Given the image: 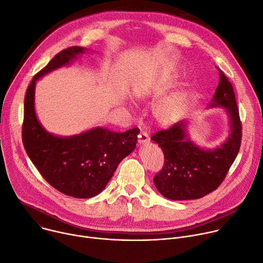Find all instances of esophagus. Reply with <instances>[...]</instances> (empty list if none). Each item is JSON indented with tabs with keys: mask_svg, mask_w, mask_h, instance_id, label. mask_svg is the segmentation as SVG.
Returning a JSON list of instances; mask_svg holds the SVG:
<instances>
[{
	"mask_svg": "<svg viewBox=\"0 0 263 263\" xmlns=\"http://www.w3.org/2000/svg\"><path fill=\"white\" fill-rule=\"evenodd\" d=\"M137 137H138V144L139 145H146V144H148V142L150 141V137H149L148 133L145 132V131L139 132Z\"/></svg>",
	"mask_w": 263,
	"mask_h": 263,
	"instance_id": "34e87169",
	"label": "esophagus"
}]
</instances>
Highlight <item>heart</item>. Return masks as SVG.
Listing matches in <instances>:
<instances>
[{
    "label": "heart",
    "instance_id": "b5f03b06",
    "mask_svg": "<svg viewBox=\"0 0 263 263\" xmlns=\"http://www.w3.org/2000/svg\"><path fill=\"white\" fill-rule=\"evenodd\" d=\"M150 86L142 84L134 89V97L137 100H144L149 94ZM187 103L184 90L177 89L158 100L152 107L155 121L161 126H169L176 123L182 116Z\"/></svg>",
    "mask_w": 263,
    "mask_h": 263
}]
</instances>
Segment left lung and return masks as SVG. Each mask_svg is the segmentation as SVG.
Returning a JSON list of instances; mask_svg holds the SVG:
<instances>
[{"instance_id":"obj_1","label":"left lung","mask_w":263,"mask_h":263,"mask_svg":"<svg viewBox=\"0 0 263 263\" xmlns=\"http://www.w3.org/2000/svg\"><path fill=\"white\" fill-rule=\"evenodd\" d=\"M222 108L229 117V135L212 149L197 145L190 137L186 121L155 133L151 139L164 155L162 170L154 184L168 199H198L213 192L224 179L241 142V123L235 93L223 72L206 109Z\"/></svg>"}]
</instances>
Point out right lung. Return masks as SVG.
<instances>
[{"mask_svg": "<svg viewBox=\"0 0 263 263\" xmlns=\"http://www.w3.org/2000/svg\"><path fill=\"white\" fill-rule=\"evenodd\" d=\"M88 51L70 47L57 54L31 81L24 101L23 144L41 175L63 194L76 198L99 195L117 165L136 147L138 129L123 133L94 127L70 136L47 131L35 112V85L52 71L69 66Z\"/></svg>", "mask_w": 263, "mask_h": 263, "instance_id": "1", "label": "right lung"}]
</instances>
